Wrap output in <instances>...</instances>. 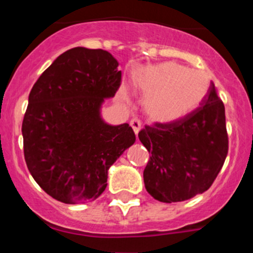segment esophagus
<instances>
[{
    "mask_svg": "<svg viewBox=\"0 0 253 253\" xmlns=\"http://www.w3.org/2000/svg\"><path fill=\"white\" fill-rule=\"evenodd\" d=\"M129 125H131V127H132V129L134 131V133L138 134L139 129H141V127H142L141 121H139L138 119H132L131 121H129Z\"/></svg>",
    "mask_w": 253,
    "mask_h": 253,
    "instance_id": "1",
    "label": "esophagus"
}]
</instances>
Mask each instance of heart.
Here are the masks:
<instances>
[{"instance_id":"b5f03b06","label":"heart","mask_w":253,"mask_h":253,"mask_svg":"<svg viewBox=\"0 0 253 253\" xmlns=\"http://www.w3.org/2000/svg\"><path fill=\"white\" fill-rule=\"evenodd\" d=\"M134 84L145 95V115L158 124H171L190 115L203 103L209 90L205 73L172 61L139 70Z\"/></svg>"}]
</instances>
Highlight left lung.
Listing matches in <instances>:
<instances>
[{
	"mask_svg": "<svg viewBox=\"0 0 253 253\" xmlns=\"http://www.w3.org/2000/svg\"><path fill=\"white\" fill-rule=\"evenodd\" d=\"M138 137L152 154L143 178L153 198L172 203L205 192L223 168L229 148L225 108L214 84L190 115L145 126Z\"/></svg>",
	"mask_w": 253,
	"mask_h": 253,
	"instance_id": "1",
	"label": "left lung"
}]
</instances>
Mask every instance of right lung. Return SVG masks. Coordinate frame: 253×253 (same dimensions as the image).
I'll list each match as a JSON object with an SVG mask.
<instances>
[{"label":"right lung","mask_w":253,"mask_h":253,"mask_svg":"<svg viewBox=\"0 0 253 253\" xmlns=\"http://www.w3.org/2000/svg\"><path fill=\"white\" fill-rule=\"evenodd\" d=\"M119 62L101 48L73 47L42 72L29 94L22 125L24 158L38 185L67 205L94 201L108 170L136 142L128 124L100 115L121 84Z\"/></svg>","instance_id":"1"}]
</instances>
